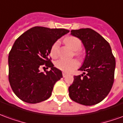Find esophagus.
<instances>
[{"instance_id":"obj_1","label":"esophagus","mask_w":123,"mask_h":123,"mask_svg":"<svg viewBox=\"0 0 123 123\" xmlns=\"http://www.w3.org/2000/svg\"><path fill=\"white\" fill-rule=\"evenodd\" d=\"M67 76V74H66L65 72H62V76L64 78H65Z\"/></svg>"}]
</instances>
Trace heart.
<instances>
[{"mask_svg":"<svg viewBox=\"0 0 123 123\" xmlns=\"http://www.w3.org/2000/svg\"><path fill=\"white\" fill-rule=\"evenodd\" d=\"M64 42L73 51H76L75 52L76 55L78 56L80 55V53L78 51V50H80L82 47V41L79 38L74 36H69L64 39ZM59 49V42L56 41L53 43L50 50V55L52 58L56 59L58 57ZM78 66H79V63L76 59H70V60L60 59L55 62V67L56 68L66 73H70L72 72L74 70L77 68Z\"/></svg>","mask_w":123,"mask_h":123,"instance_id":"heart-1","label":"heart"}]
</instances>
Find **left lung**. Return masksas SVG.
I'll return each mask as SVG.
<instances>
[{
	"label": "left lung",
	"instance_id": "1",
	"mask_svg": "<svg viewBox=\"0 0 123 123\" xmlns=\"http://www.w3.org/2000/svg\"><path fill=\"white\" fill-rule=\"evenodd\" d=\"M71 35L82 41L86 57L79 68L84 74L74 76L68 88L70 99L84 105H93L103 100L114 82L115 59L111 46L90 28L71 30ZM83 77H82L81 76Z\"/></svg>",
	"mask_w": 123,
	"mask_h": 123
}]
</instances>
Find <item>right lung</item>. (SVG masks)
Instances as JSON below:
<instances>
[{
	"label": "right lung",
	"mask_w": 123,
	"mask_h": 123,
	"mask_svg": "<svg viewBox=\"0 0 123 123\" xmlns=\"http://www.w3.org/2000/svg\"><path fill=\"white\" fill-rule=\"evenodd\" d=\"M69 32L65 29L35 26L15 41L8 55V80L16 95L29 103H37L50 98L55 83L62 78L54 67L50 50L55 42ZM45 66L49 71L41 73Z\"/></svg>",
	"instance_id": "add662e5"
}]
</instances>
